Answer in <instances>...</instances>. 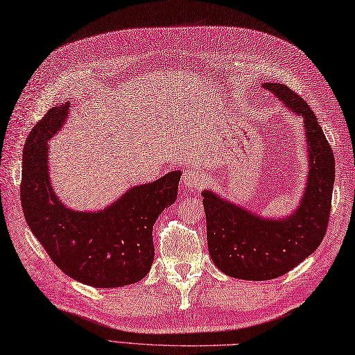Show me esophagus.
<instances>
[{"label": "esophagus", "mask_w": 355, "mask_h": 355, "mask_svg": "<svg viewBox=\"0 0 355 355\" xmlns=\"http://www.w3.org/2000/svg\"><path fill=\"white\" fill-rule=\"evenodd\" d=\"M206 184L205 173L198 167H189L184 173V185L191 189H200Z\"/></svg>", "instance_id": "1"}]
</instances>
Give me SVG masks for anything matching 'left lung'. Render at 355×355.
<instances>
[{
    "label": "left lung",
    "instance_id": "1",
    "mask_svg": "<svg viewBox=\"0 0 355 355\" xmlns=\"http://www.w3.org/2000/svg\"><path fill=\"white\" fill-rule=\"evenodd\" d=\"M262 87L302 117L309 175L298 207L284 218H265L211 189L202 191L212 262L230 277L254 282L286 274L322 243L334 184V155L313 111L284 84L263 83Z\"/></svg>",
    "mask_w": 355,
    "mask_h": 355
}]
</instances>
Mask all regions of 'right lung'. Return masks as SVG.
<instances>
[{
  "label": "right lung",
  "mask_w": 355,
  "mask_h": 355,
  "mask_svg": "<svg viewBox=\"0 0 355 355\" xmlns=\"http://www.w3.org/2000/svg\"><path fill=\"white\" fill-rule=\"evenodd\" d=\"M71 101L51 108L24 148L22 211L33 235L69 277L93 288L140 282L153 263V224L178 197L180 171L132 187L102 211H73L49 179L48 141L63 128Z\"/></svg>",
  "instance_id": "right-lung-1"
}]
</instances>
